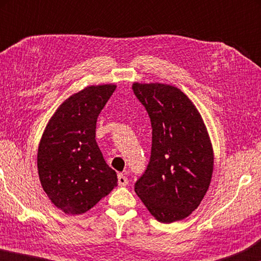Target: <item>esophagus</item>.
Instances as JSON below:
<instances>
[{"mask_svg":"<svg viewBox=\"0 0 261 261\" xmlns=\"http://www.w3.org/2000/svg\"><path fill=\"white\" fill-rule=\"evenodd\" d=\"M127 183H129V179H127L126 176L123 174H118V185L120 187H125Z\"/></svg>","mask_w":261,"mask_h":261,"instance_id":"1","label":"esophagus"}]
</instances>
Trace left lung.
I'll use <instances>...</instances> for the list:
<instances>
[{"label":"left lung","mask_w":261,"mask_h":261,"mask_svg":"<svg viewBox=\"0 0 261 261\" xmlns=\"http://www.w3.org/2000/svg\"><path fill=\"white\" fill-rule=\"evenodd\" d=\"M132 90L152 124L151 158L135 191L163 223L192 213L205 197L213 174V148L196 106L177 87L135 83Z\"/></svg>","instance_id":"obj_1"}]
</instances>
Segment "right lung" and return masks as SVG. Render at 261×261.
Instances as JSON below:
<instances>
[{
  "label": "right lung",
  "mask_w": 261,
  "mask_h": 261,
  "mask_svg": "<svg viewBox=\"0 0 261 261\" xmlns=\"http://www.w3.org/2000/svg\"><path fill=\"white\" fill-rule=\"evenodd\" d=\"M116 85L87 86L62 103L38 149L39 178L65 214H83L117 187V175L96 144V120Z\"/></svg>",
  "instance_id": "1"
}]
</instances>
